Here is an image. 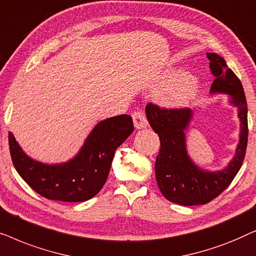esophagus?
Wrapping results in <instances>:
<instances>
[{"instance_id":"34e87169","label":"esophagus","mask_w":256,"mask_h":256,"mask_svg":"<svg viewBox=\"0 0 256 256\" xmlns=\"http://www.w3.org/2000/svg\"><path fill=\"white\" fill-rule=\"evenodd\" d=\"M132 121H134V126L138 129H141V128H144L148 126V120H146V115L141 110H136L132 113Z\"/></svg>"}]
</instances>
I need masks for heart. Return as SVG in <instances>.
<instances>
[{
    "label": "heart",
    "mask_w": 256,
    "mask_h": 256,
    "mask_svg": "<svg viewBox=\"0 0 256 256\" xmlns=\"http://www.w3.org/2000/svg\"><path fill=\"white\" fill-rule=\"evenodd\" d=\"M176 86L171 87L169 90H166L163 94L160 100L162 104L168 107H180L186 104L197 92V82L192 78L185 74L184 72L178 71L174 73H170L164 78V84L166 85H171V84L178 82Z\"/></svg>",
    "instance_id": "heart-1"
}]
</instances>
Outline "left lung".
Returning <instances> with one entry per match:
<instances>
[{
    "label": "left lung",
    "instance_id": "8db88e82",
    "mask_svg": "<svg viewBox=\"0 0 256 256\" xmlns=\"http://www.w3.org/2000/svg\"><path fill=\"white\" fill-rule=\"evenodd\" d=\"M208 58L216 76L211 92L230 94V102L239 110L241 121L236 157L225 170L208 172L199 169L188 158L184 132L192 118L190 108H166L152 102L146 106V118L160 141L155 163L157 184L168 200L184 206L208 204L225 191L239 172L247 149V101L242 84L219 54H208Z\"/></svg>",
    "mask_w": 256,
    "mask_h": 256
}]
</instances>
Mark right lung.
<instances>
[{"mask_svg":"<svg viewBox=\"0 0 256 256\" xmlns=\"http://www.w3.org/2000/svg\"><path fill=\"white\" fill-rule=\"evenodd\" d=\"M132 130V118L127 114L101 121L78 155L58 166H46L31 160L9 132L10 155L20 176L42 197L68 202H86L102 188L115 150Z\"/></svg>","mask_w":256,"mask_h":256,"instance_id":"add662e5","label":"right lung"}]
</instances>
